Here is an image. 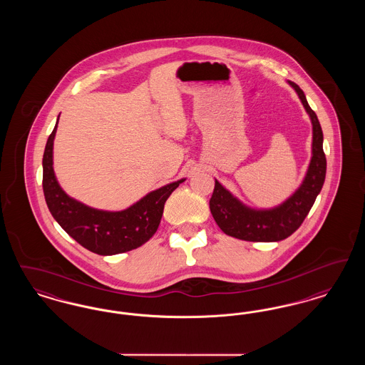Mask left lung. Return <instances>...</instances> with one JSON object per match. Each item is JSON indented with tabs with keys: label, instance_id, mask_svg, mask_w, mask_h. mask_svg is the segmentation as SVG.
Returning a JSON list of instances; mask_svg holds the SVG:
<instances>
[{
	"label": "left lung",
	"instance_id": "obj_1",
	"mask_svg": "<svg viewBox=\"0 0 365 365\" xmlns=\"http://www.w3.org/2000/svg\"><path fill=\"white\" fill-rule=\"evenodd\" d=\"M298 94L312 122V157L299 187L278 207L255 209L245 205L215 179V190L209 201L210 213L220 230L234 238L250 242H278L290 237L309 213L326 179V155L323 131L304 91L287 81Z\"/></svg>",
	"mask_w": 365,
	"mask_h": 365
}]
</instances>
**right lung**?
Masks as SVG:
<instances>
[{"label":"right lung","instance_id":"right-lung-1","mask_svg":"<svg viewBox=\"0 0 365 365\" xmlns=\"http://www.w3.org/2000/svg\"><path fill=\"white\" fill-rule=\"evenodd\" d=\"M57 124L58 119L48 138L42 160L43 194L54 220L76 242L101 256L130 252L148 242L158 228L165 201L186 179L150 191L124 210L109 212L87 207L71 198L56 179L53 170V140Z\"/></svg>","mask_w":365,"mask_h":365}]
</instances>
